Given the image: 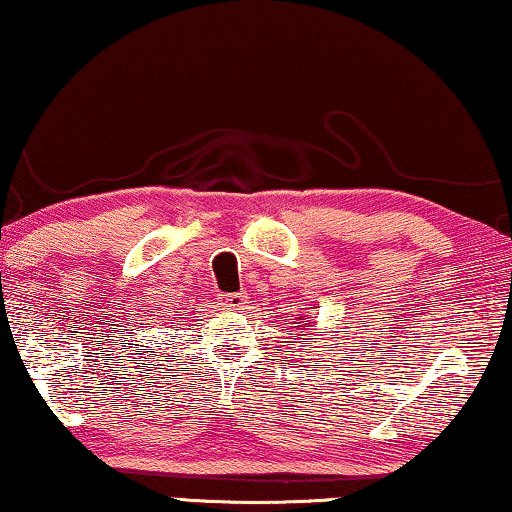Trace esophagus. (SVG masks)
I'll return each instance as SVG.
<instances>
[{
    "mask_svg": "<svg viewBox=\"0 0 512 512\" xmlns=\"http://www.w3.org/2000/svg\"><path fill=\"white\" fill-rule=\"evenodd\" d=\"M220 303H223L227 310H241L243 303H246V296L243 294H220Z\"/></svg>",
    "mask_w": 512,
    "mask_h": 512,
    "instance_id": "34e87169",
    "label": "esophagus"
}]
</instances>
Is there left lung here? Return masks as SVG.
Masks as SVG:
<instances>
[{
  "label": "left lung",
  "mask_w": 512,
  "mask_h": 512,
  "mask_svg": "<svg viewBox=\"0 0 512 512\" xmlns=\"http://www.w3.org/2000/svg\"><path fill=\"white\" fill-rule=\"evenodd\" d=\"M299 324H301V322H299ZM301 326H303V324H301ZM299 331H301V329H299ZM299 335H310V331H303V333H299ZM303 340H305V338H303ZM308 340H315V338H308Z\"/></svg>",
  "instance_id": "obj_1"
}]
</instances>
